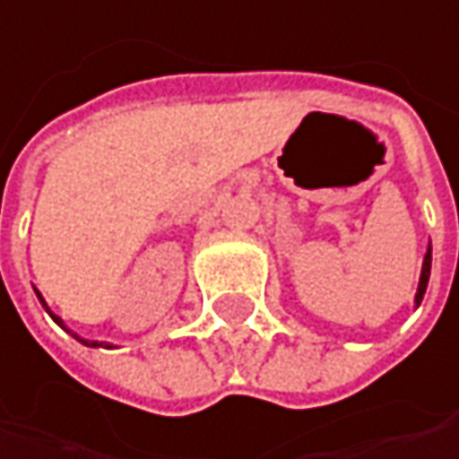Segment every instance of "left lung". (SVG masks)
Wrapping results in <instances>:
<instances>
[{
  "label": "left lung",
  "mask_w": 459,
  "mask_h": 459,
  "mask_svg": "<svg viewBox=\"0 0 459 459\" xmlns=\"http://www.w3.org/2000/svg\"><path fill=\"white\" fill-rule=\"evenodd\" d=\"M428 278H430V248L425 254V264H422V278H420V290H417V303H422V295L428 290Z\"/></svg>",
  "instance_id": "1"
}]
</instances>
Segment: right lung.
Listing matches in <instances>:
<instances>
[{
    "label": "right lung",
    "mask_w": 459,
    "mask_h": 459,
    "mask_svg": "<svg viewBox=\"0 0 459 459\" xmlns=\"http://www.w3.org/2000/svg\"><path fill=\"white\" fill-rule=\"evenodd\" d=\"M39 300H42V298H39ZM42 306H45V300H42ZM45 308H48V306H45ZM48 314H50V311H48ZM50 316H53V314H50ZM53 319L59 322V316H53ZM59 325H62V322H59ZM78 341H81V343H86L83 338H78ZM86 346H100V343H86Z\"/></svg>",
    "instance_id": "add662e5"
}]
</instances>
